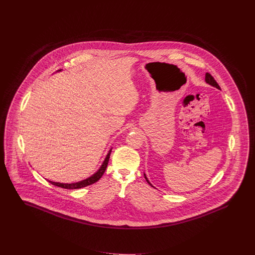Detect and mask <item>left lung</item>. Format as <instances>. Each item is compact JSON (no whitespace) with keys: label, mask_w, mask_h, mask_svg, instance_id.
<instances>
[{"label":"left lung","mask_w":255,"mask_h":255,"mask_svg":"<svg viewBox=\"0 0 255 255\" xmlns=\"http://www.w3.org/2000/svg\"><path fill=\"white\" fill-rule=\"evenodd\" d=\"M205 82L210 85V86H212V87H214V88H216V89H218V90H221V88H220V86L218 85V83L216 82V80L211 76V74L209 73H206V75H205ZM144 177H145V179L147 181V183L149 184L150 186H152V184L150 183L149 180L147 179V177H146V175L144 174ZM153 187V186H152Z\"/></svg>","instance_id":"8db88e82"}]
</instances>
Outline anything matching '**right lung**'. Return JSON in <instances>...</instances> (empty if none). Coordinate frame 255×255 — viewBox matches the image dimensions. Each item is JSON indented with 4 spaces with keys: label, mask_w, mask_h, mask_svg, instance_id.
<instances>
[{
    "label": "right lung",
    "mask_w": 255,
    "mask_h": 255,
    "mask_svg": "<svg viewBox=\"0 0 255 255\" xmlns=\"http://www.w3.org/2000/svg\"><path fill=\"white\" fill-rule=\"evenodd\" d=\"M60 71V70H59ZM111 152H112V148L110 149V151L108 152L107 156H106L105 160L103 162V164L100 166V168L94 173L92 174L90 177H88L87 179L82 180V181H79V182H75V183H60V182H53V181H50L48 180L51 184L55 185V186H58L60 188H63V189H68V190H74V189H81V188H84V187H87V186H90L91 184L97 182L98 180L100 179L102 177V175L104 174L105 172L106 168H107V165L109 163V159H110V155H111Z\"/></svg>",
    "instance_id": "1"
}]
</instances>
